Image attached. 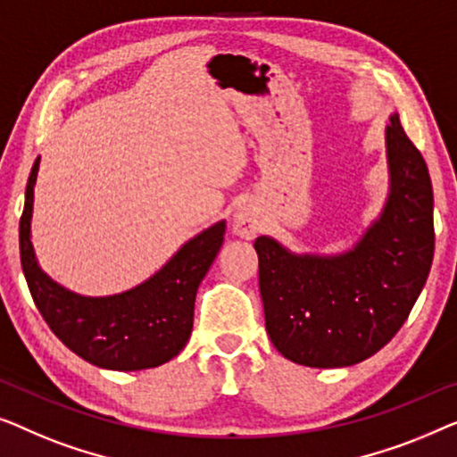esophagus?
Returning <instances> with one entry per match:
<instances>
[{
  "mask_svg": "<svg viewBox=\"0 0 457 457\" xmlns=\"http://www.w3.org/2000/svg\"><path fill=\"white\" fill-rule=\"evenodd\" d=\"M261 215L250 204H244V207H240L234 213V234L244 237V240H253L261 231Z\"/></svg>",
  "mask_w": 457,
  "mask_h": 457,
  "instance_id": "obj_1",
  "label": "esophagus"
}]
</instances>
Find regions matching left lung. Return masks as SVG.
<instances>
[{
	"instance_id": "8db88e82",
	"label": "left lung",
	"mask_w": 457,
	"mask_h": 457,
	"mask_svg": "<svg viewBox=\"0 0 457 457\" xmlns=\"http://www.w3.org/2000/svg\"><path fill=\"white\" fill-rule=\"evenodd\" d=\"M385 157L387 198L352 248L292 253L271 236L256 237L267 333L295 364L342 369L377 354L427 284L435 250L433 186L397 113L385 126Z\"/></svg>"
}]
</instances>
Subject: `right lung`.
Segmentation results:
<instances>
[{"label": "right lung", "mask_w": 457, "mask_h": 457, "mask_svg": "<svg viewBox=\"0 0 457 457\" xmlns=\"http://www.w3.org/2000/svg\"><path fill=\"white\" fill-rule=\"evenodd\" d=\"M38 162L30 170L21 217V262L30 295L49 329L82 360L109 370L155 369L178 356L190 339L195 298L226 234V220L184 242L143 284L112 295L76 294L38 265L33 221Z\"/></svg>", "instance_id": "obj_1"}]
</instances>
